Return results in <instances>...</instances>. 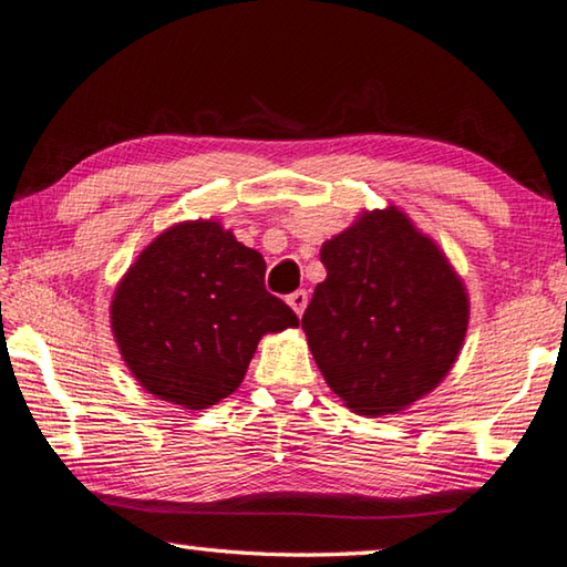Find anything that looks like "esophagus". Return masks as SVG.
I'll return each instance as SVG.
<instances>
[{
	"label": "esophagus",
	"mask_w": 567,
	"mask_h": 567,
	"mask_svg": "<svg viewBox=\"0 0 567 567\" xmlns=\"http://www.w3.org/2000/svg\"><path fill=\"white\" fill-rule=\"evenodd\" d=\"M286 301H289V306L296 311V317H301L303 309H306V303H309V293H306L303 289H299V291H293V293L286 296Z\"/></svg>",
	"instance_id": "34e87169"
}]
</instances>
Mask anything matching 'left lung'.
Masks as SVG:
<instances>
[{
    "label": "left lung",
    "mask_w": 567,
    "mask_h": 567,
    "mask_svg": "<svg viewBox=\"0 0 567 567\" xmlns=\"http://www.w3.org/2000/svg\"><path fill=\"white\" fill-rule=\"evenodd\" d=\"M327 278L301 329L349 410L394 414L430 394L465 344L470 299L447 256L396 206L321 246Z\"/></svg>",
    "instance_id": "8db88e82"
}]
</instances>
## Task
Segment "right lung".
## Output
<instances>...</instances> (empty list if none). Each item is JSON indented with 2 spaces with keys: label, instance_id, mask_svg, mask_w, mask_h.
I'll list each match as a JSON object with an SVG mask.
<instances>
[{
  "label": "right lung",
  "instance_id": "add662e5",
  "mask_svg": "<svg viewBox=\"0 0 567 567\" xmlns=\"http://www.w3.org/2000/svg\"><path fill=\"white\" fill-rule=\"evenodd\" d=\"M266 261L218 220L163 230L110 303V327L145 392L208 410L244 382L264 333L299 327L264 286Z\"/></svg>",
  "mask_w": 567,
  "mask_h": 567
}]
</instances>
